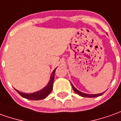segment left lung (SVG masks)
I'll list each match as a JSON object with an SVG mask.
<instances>
[{"mask_svg": "<svg viewBox=\"0 0 121 121\" xmlns=\"http://www.w3.org/2000/svg\"><path fill=\"white\" fill-rule=\"evenodd\" d=\"M72 89L75 92L76 94H78L79 95H80L82 97H98V96H101L103 94L105 93V92H103V93H101V94H85V93H83V92H81L79 90H78L76 87L72 84Z\"/></svg>", "mask_w": 121, "mask_h": 121, "instance_id": "1", "label": "left lung"}]
</instances>
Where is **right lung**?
<instances>
[{
	"mask_svg": "<svg viewBox=\"0 0 121 121\" xmlns=\"http://www.w3.org/2000/svg\"><path fill=\"white\" fill-rule=\"evenodd\" d=\"M55 69L52 74L51 75V78H50V80L48 83V84L45 87L43 88L42 90L34 92L32 94H25V93H22L19 91L17 90H16L18 94L20 95L22 97H24L27 99H31V100H40V99H45V97L48 96V95L52 91V84L54 82V78H55V72L56 70Z\"/></svg>",
	"mask_w": 121,
	"mask_h": 121,
	"instance_id": "add662e5",
	"label": "right lung"
}]
</instances>
